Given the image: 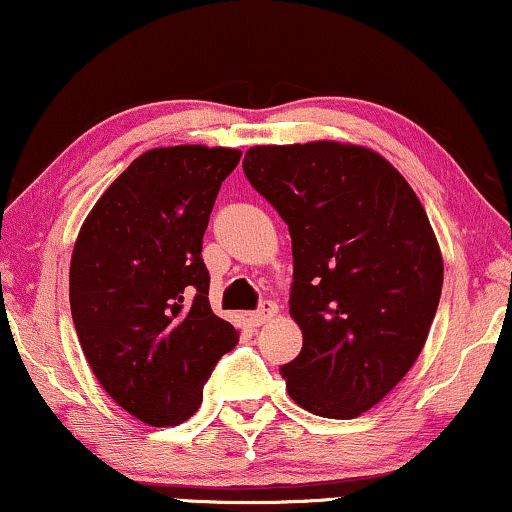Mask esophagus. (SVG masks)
<instances>
[{"instance_id":"34e87169","label":"esophagus","mask_w":512,"mask_h":512,"mask_svg":"<svg viewBox=\"0 0 512 512\" xmlns=\"http://www.w3.org/2000/svg\"><path fill=\"white\" fill-rule=\"evenodd\" d=\"M276 312H278V304L274 300H264L260 307H257L255 312L250 314V323H252V326H262V323L274 319Z\"/></svg>"}]
</instances>
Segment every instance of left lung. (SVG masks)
Wrapping results in <instances>:
<instances>
[{
    "mask_svg": "<svg viewBox=\"0 0 512 512\" xmlns=\"http://www.w3.org/2000/svg\"><path fill=\"white\" fill-rule=\"evenodd\" d=\"M243 172L288 224L290 316L302 352L281 366L295 404L357 418L411 371L442 295L430 219L383 155L335 141L255 146Z\"/></svg>",
    "mask_w": 512,
    "mask_h": 512,
    "instance_id": "left-lung-1",
    "label": "left lung"
}]
</instances>
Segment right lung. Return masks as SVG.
<instances>
[{
	"label": "right lung",
	"instance_id": "obj_1",
	"mask_svg": "<svg viewBox=\"0 0 512 512\" xmlns=\"http://www.w3.org/2000/svg\"><path fill=\"white\" fill-rule=\"evenodd\" d=\"M241 151L153 148L108 186L77 236L70 312L103 390L153 428L198 411L238 331L210 309L203 234Z\"/></svg>",
	"mask_w": 512,
	"mask_h": 512
}]
</instances>
